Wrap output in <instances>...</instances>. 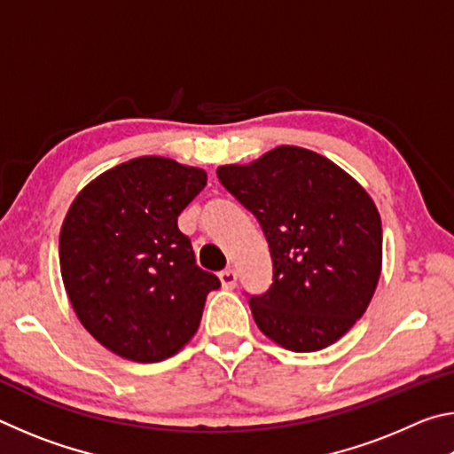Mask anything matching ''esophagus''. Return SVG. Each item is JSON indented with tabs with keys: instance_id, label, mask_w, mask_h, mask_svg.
<instances>
[{
	"instance_id": "esophagus-1",
	"label": "esophagus",
	"mask_w": 454,
	"mask_h": 454,
	"mask_svg": "<svg viewBox=\"0 0 454 454\" xmlns=\"http://www.w3.org/2000/svg\"><path fill=\"white\" fill-rule=\"evenodd\" d=\"M220 282H222V286H224L226 290H232V288H236L238 274L232 270V268H228V270H222L220 272Z\"/></svg>"
}]
</instances>
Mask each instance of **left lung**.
<instances>
[{"instance_id": "1", "label": "left lung", "mask_w": 454, "mask_h": 454, "mask_svg": "<svg viewBox=\"0 0 454 454\" xmlns=\"http://www.w3.org/2000/svg\"><path fill=\"white\" fill-rule=\"evenodd\" d=\"M216 174L270 246L274 282L250 298L260 333L294 352L334 344L366 312L380 278L382 224L372 198L333 160L298 145H276Z\"/></svg>"}]
</instances>
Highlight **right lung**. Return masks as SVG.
Here are the masks:
<instances>
[{"label":"right lung","mask_w":454,"mask_h":454,"mask_svg":"<svg viewBox=\"0 0 454 454\" xmlns=\"http://www.w3.org/2000/svg\"><path fill=\"white\" fill-rule=\"evenodd\" d=\"M202 168L140 156L80 190L59 230V270L75 317L126 360L160 363L194 338L216 274L196 264L178 216Z\"/></svg>","instance_id":"obj_1"}]
</instances>
